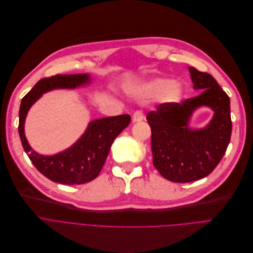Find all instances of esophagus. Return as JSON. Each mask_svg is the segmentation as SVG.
Segmentation results:
<instances>
[{
    "label": "esophagus",
    "mask_w": 253,
    "mask_h": 253,
    "mask_svg": "<svg viewBox=\"0 0 253 253\" xmlns=\"http://www.w3.org/2000/svg\"><path fill=\"white\" fill-rule=\"evenodd\" d=\"M144 120V114L141 110H137L133 112L132 114V122L133 123H137V122H141Z\"/></svg>",
    "instance_id": "esophagus-1"
}]
</instances>
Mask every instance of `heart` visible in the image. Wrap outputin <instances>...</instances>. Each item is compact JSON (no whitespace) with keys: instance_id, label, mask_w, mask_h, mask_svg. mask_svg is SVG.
<instances>
[{"instance_id":"obj_1","label":"heart","mask_w":253,"mask_h":253,"mask_svg":"<svg viewBox=\"0 0 253 253\" xmlns=\"http://www.w3.org/2000/svg\"><path fill=\"white\" fill-rule=\"evenodd\" d=\"M145 95L158 97L167 103L179 102L183 96V87L171 80L159 79L151 82L145 86Z\"/></svg>"}]
</instances>
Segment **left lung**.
I'll use <instances>...</instances> for the list:
<instances>
[{"instance_id":"left-lung-1","label":"left lung","mask_w":253,"mask_h":253,"mask_svg":"<svg viewBox=\"0 0 253 253\" xmlns=\"http://www.w3.org/2000/svg\"><path fill=\"white\" fill-rule=\"evenodd\" d=\"M195 90L200 95L182 103H162L148 112L151 127L153 165L160 174L174 183H189L203 179L216 168L231 140L232 121L230 98L207 72L189 68ZM209 106L215 115L202 130L187 127L192 111Z\"/></svg>"}]
</instances>
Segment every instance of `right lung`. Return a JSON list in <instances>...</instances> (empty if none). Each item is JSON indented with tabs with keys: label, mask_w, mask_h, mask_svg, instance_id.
<instances>
[{
	"label": "right lung",
	"mask_w": 253,
	"mask_h": 253,
	"mask_svg": "<svg viewBox=\"0 0 253 253\" xmlns=\"http://www.w3.org/2000/svg\"><path fill=\"white\" fill-rule=\"evenodd\" d=\"M87 83H90L87 74H56L44 78L23 97L20 104L18 131L23 149L37 169L55 183L81 185L96 179L113 141L130 123L128 114L100 118L88 125L82 138L65 151L53 156H43L34 151L24 136V121L33 104L50 90L74 88Z\"/></svg>",
	"instance_id": "add662e5"
}]
</instances>
